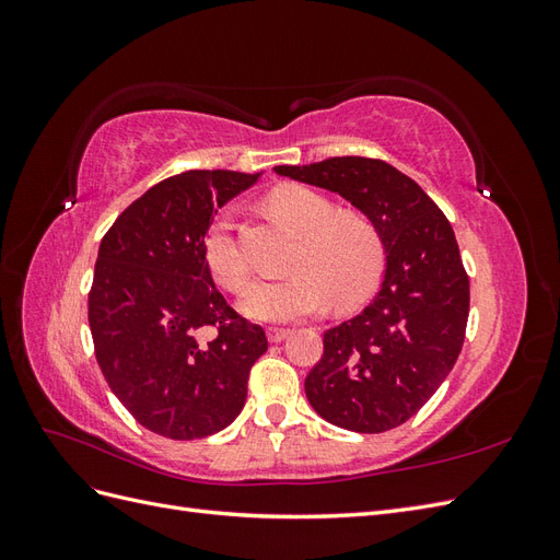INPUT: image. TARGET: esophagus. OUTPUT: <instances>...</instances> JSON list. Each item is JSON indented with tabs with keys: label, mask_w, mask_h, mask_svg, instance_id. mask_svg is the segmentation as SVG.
Instances as JSON below:
<instances>
[{
	"label": "esophagus",
	"mask_w": 560,
	"mask_h": 560,
	"mask_svg": "<svg viewBox=\"0 0 560 560\" xmlns=\"http://www.w3.org/2000/svg\"><path fill=\"white\" fill-rule=\"evenodd\" d=\"M266 336L270 343H282L287 336H290V329H278V327H268L266 329Z\"/></svg>",
	"instance_id": "34e87169"
}]
</instances>
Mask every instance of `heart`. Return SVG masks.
<instances>
[{
    "mask_svg": "<svg viewBox=\"0 0 560 560\" xmlns=\"http://www.w3.org/2000/svg\"><path fill=\"white\" fill-rule=\"evenodd\" d=\"M268 206L301 235L290 278L257 282L241 308L261 322H294L325 311L329 303L348 311L362 303L383 273L385 247L381 231L364 214L341 212L329 198L308 186L287 184L268 196ZM206 261L226 290L247 284L249 268L233 238L226 214H219L206 238Z\"/></svg>",
    "mask_w": 560,
    "mask_h": 560,
    "instance_id": "heart-1",
    "label": "heart"
}]
</instances>
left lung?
<instances>
[{"label": "left lung", "instance_id": "8db88e82", "mask_svg": "<svg viewBox=\"0 0 560 560\" xmlns=\"http://www.w3.org/2000/svg\"><path fill=\"white\" fill-rule=\"evenodd\" d=\"M273 171L338 194L381 231V290L360 315L325 331L306 397L336 428L393 430L446 381L465 341L469 278L455 233L432 198L389 163L336 156Z\"/></svg>", "mask_w": 560, "mask_h": 560}]
</instances>
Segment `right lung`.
Here are the masks:
<instances>
[{"label": "right lung", "instance_id": "1", "mask_svg": "<svg viewBox=\"0 0 560 560\" xmlns=\"http://www.w3.org/2000/svg\"><path fill=\"white\" fill-rule=\"evenodd\" d=\"M259 177H167L100 243L89 294L95 358L126 411L161 436L189 442L229 428L245 406L252 364L268 350L264 329L233 313L206 261L217 208Z\"/></svg>", "mask_w": 560, "mask_h": 560}]
</instances>
